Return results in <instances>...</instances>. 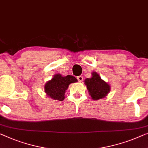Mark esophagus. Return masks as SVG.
Returning <instances> with one entry per match:
<instances>
[{
  "label": "esophagus",
  "mask_w": 148,
  "mask_h": 148,
  "mask_svg": "<svg viewBox=\"0 0 148 148\" xmlns=\"http://www.w3.org/2000/svg\"><path fill=\"white\" fill-rule=\"evenodd\" d=\"M77 79H78V80L79 82H82L83 80H84V78H83L82 76H79L77 77Z\"/></svg>",
  "instance_id": "esophagus-1"
}]
</instances>
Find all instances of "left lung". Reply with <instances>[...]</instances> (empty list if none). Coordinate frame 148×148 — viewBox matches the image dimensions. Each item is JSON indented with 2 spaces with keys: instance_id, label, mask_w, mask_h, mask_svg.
Here are the masks:
<instances>
[{
  "instance_id": "1",
  "label": "left lung",
  "mask_w": 148,
  "mask_h": 148,
  "mask_svg": "<svg viewBox=\"0 0 148 148\" xmlns=\"http://www.w3.org/2000/svg\"><path fill=\"white\" fill-rule=\"evenodd\" d=\"M84 81L90 95L94 100L104 98L110 91L109 84L102 80L96 72H92V78H86Z\"/></svg>"
}]
</instances>
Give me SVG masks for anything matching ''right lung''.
<instances>
[{
	"instance_id": "obj_1",
	"label": "right lung",
	"mask_w": 148,
	"mask_h": 148,
	"mask_svg": "<svg viewBox=\"0 0 148 148\" xmlns=\"http://www.w3.org/2000/svg\"><path fill=\"white\" fill-rule=\"evenodd\" d=\"M77 81V79L73 76L68 75L62 77L60 74H56L51 80L45 84V92L48 97L54 100L62 101L65 98V92L70 84L76 82Z\"/></svg>"
}]
</instances>
